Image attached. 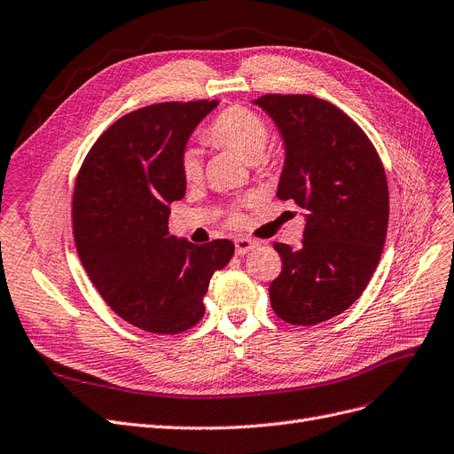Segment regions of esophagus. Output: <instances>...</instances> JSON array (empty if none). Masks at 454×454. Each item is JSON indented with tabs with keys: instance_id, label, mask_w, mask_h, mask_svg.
Segmentation results:
<instances>
[{
	"instance_id": "34e87169",
	"label": "esophagus",
	"mask_w": 454,
	"mask_h": 454,
	"mask_svg": "<svg viewBox=\"0 0 454 454\" xmlns=\"http://www.w3.org/2000/svg\"><path fill=\"white\" fill-rule=\"evenodd\" d=\"M233 243H236V254H239V256H243V254L250 253V250H254V248L260 247V243L256 239H250V238H238Z\"/></svg>"
}]
</instances>
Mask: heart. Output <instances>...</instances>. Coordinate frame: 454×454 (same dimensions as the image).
<instances>
[{
	"mask_svg": "<svg viewBox=\"0 0 454 454\" xmlns=\"http://www.w3.org/2000/svg\"><path fill=\"white\" fill-rule=\"evenodd\" d=\"M201 138L216 147L231 149L245 160H258L270 144L271 130L263 117L245 105H231L218 112L201 132ZM179 170L187 183L201 177V159L196 149H184L179 159ZM233 218L236 213L230 211Z\"/></svg>",
	"mask_w": 454,
	"mask_h": 454,
	"instance_id": "b5f03b06",
	"label": "heart"
}]
</instances>
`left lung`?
Instances as JSON below:
<instances>
[{
    "mask_svg": "<svg viewBox=\"0 0 454 454\" xmlns=\"http://www.w3.org/2000/svg\"><path fill=\"white\" fill-rule=\"evenodd\" d=\"M282 132L286 162L277 196L307 209L294 250L273 243L282 271L271 307L292 325H316L361 297L381 258L389 224L387 177L364 130L329 100L270 93L254 100Z\"/></svg>",
    "mask_w": 454,
    "mask_h": 454,
    "instance_id": "left-lung-1",
    "label": "left lung"
}]
</instances>
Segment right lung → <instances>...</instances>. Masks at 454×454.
Returning a JSON list of instances; mask_svg holds the SVG:
<instances>
[{
    "label": "right lung",
    "mask_w": 454,
    "mask_h": 454,
    "mask_svg": "<svg viewBox=\"0 0 454 454\" xmlns=\"http://www.w3.org/2000/svg\"><path fill=\"white\" fill-rule=\"evenodd\" d=\"M216 100L159 103L112 123L83 159L73 194L80 262L105 303L130 325L179 334L206 314L211 275L233 243L179 241L168 233L172 201L184 196L179 159Z\"/></svg>",
    "instance_id": "obj_1"
}]
</instances>
